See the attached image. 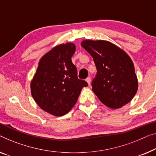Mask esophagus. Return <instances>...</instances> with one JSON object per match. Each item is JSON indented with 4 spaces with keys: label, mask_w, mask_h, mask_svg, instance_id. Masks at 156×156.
Returning a JSON list of instances; mask_svg holds the SVG:
<instances>
[{
    "label": "esophagus",
    "mask_w": 156,
    "mask_h": 156,
    "mask_svg": "<svg viewBox=\"0 0 156 156\" xmlns=\"http://www.w3.org/2000/svg\"><path fill=\"white\" fill-rule=\"evenodd\" d=\"M86 81H87V83H88V85H90V83H91V78L90 77H87V78H86Z\"/></svg>",
    "instance_id": "esophagus-1"
}]
</instances>
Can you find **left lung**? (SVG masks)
Segmentation results:
<instances>
[{"instance_id": "obj_1", "label": "left lung", "mask_w": 156, "mask_h": 156, "mask_svg": "<svg viewBox=\"0 0 156 156\" xmlns=\"http://www.w3.org/2000/svg\"><path fill=\"white\" fill-rule=\"evenodd\" d=\"M81 45L94 59L97 71L92 87L99 100L114 109L129 103L137 91L138 81L127 53L106 41L85 40Z\"/></svg>"}]
</instances>
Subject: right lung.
<instances>
[{"label":"right lung","instance_id":"obj_1","mask_svg":"<svg viewBox=\"0 0 156 156\" xmlns=\"http://www.w3.org/2000/svg\"><path fill=\"white\" fill-rule=\"evenodd\" d=\"M73 43L57 45L41 58L31 83V94L41 108L55 116L66 114L88 84L78 78L71 62Z\"/></svg>","mask_w":156,"mask_h":156}]
</instances>
